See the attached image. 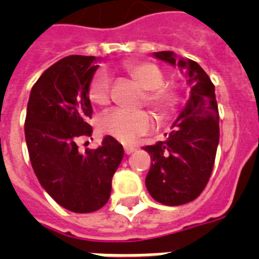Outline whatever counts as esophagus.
<instances>
[{
    "label": "esophagus",
    "instance_id": "obj_1",
    "mask_svg": "<svg viewBox=\"0 0 259 259\" xmlns=\"http://www.w3.org/2000/svg\"><path fill=\"white\" fill-rule=\"evenodd\" d=\"M123 149H125L126 154H132L133 152H136V149H137V148H136L134 145H125V148H123Z\"/></svg>",
    "mask_w": 259,
    "mask_h": 259
}]
</instances>
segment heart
I'll return each instance as SVG.
<instances>
[{"mask_svg":"<svg viewBox=\"0 0 259 259\" xmlns=\"http://www.w3.org/2000/svg\"><path fill=\"white\" fill-rule=\"evenodd\" d=\"M123 70L130 78L145 90L144 101L160 117H168L176 109L177 93L175 89L164 86V74L156 64L148 62H127ZM111 78L106 71H98L89 86V98L94 105L106 106L110 102ZM153 121L146 111H122L113 110L99 119V130L118 141L129 144L148 133Z\"/></svg>","mask_w":259,"mask_h":259,"instance_id":"heart-1","label":"heart"}]
</instances>
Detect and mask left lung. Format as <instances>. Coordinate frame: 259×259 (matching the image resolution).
<instances>
[{
  "mask_svg": "<svg viewBox=\"0 0 259 259\" xmlns=\"http://www.w3.org/2000/svg\"><path fill=\"white\" fill-rule=\"evenodd\" d=\"M153 56L177 66L191 86V95L164 141L144 146L152 165L146 175L148 192L165 205L195 200L212 172L219 144V111L215 86L205 71L191 59L177 58L170 51Z\"/></svg>",
  "mask_w": 259,
  "mask_h": 259,
  "instance_id": "obj_1",
  "label": "left lung"
}]
</instances>
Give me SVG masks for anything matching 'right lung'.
Masks as SVG:
<instances>
[{
    "mask_svg": "<svg viewBox=\"0 0 259 259\" xmlns=\"http://www.w3.org/2000/svg\"><path fill=\"white\" fill-rule=\"evenodd\" d=\"M95 56L63 58L34 83L26 107L25 141L40 184L56 203L72 212L102 208L111 193L113 175L123 148L106 136L97 149L78 150L79 137L93 133L89 86L98 70Z\"/></svg>",
    "mask_w": 259,
    "mask_h": 259,
    "instance_id": "add662e5",
    "label": "right lung"
}]
</instances>
